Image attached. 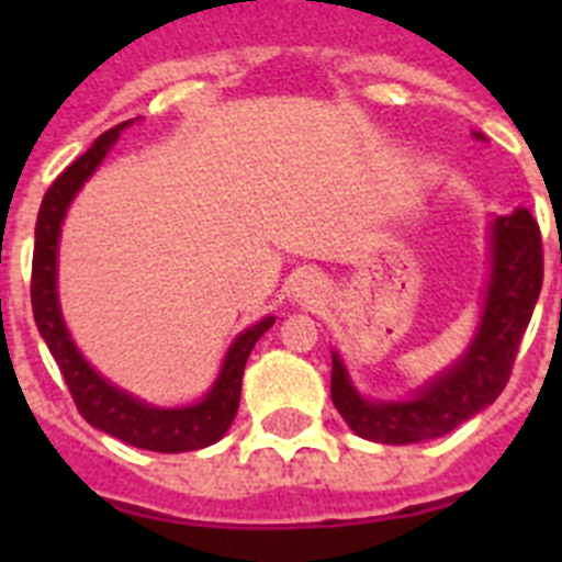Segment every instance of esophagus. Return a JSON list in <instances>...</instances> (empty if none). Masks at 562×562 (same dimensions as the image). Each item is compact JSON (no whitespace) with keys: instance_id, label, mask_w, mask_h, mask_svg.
<instances>
[{"instance_id":"obj_1","label":"esophagus","mask_w":562,"mask_h":562,"mask_svg":"<svg viewBox=\"0 0 562 562\" xmlns=\"http://www.w3.org/2000/svg\"><path fill=\"white\" fill-rule=\"evenodd\" d=\"M292 292H295L297 301H304V304H312V301H317L321 297V292H324V281L315 276V272H304V276H297L295 286H292Z\"/></svg>"}]
</instances>
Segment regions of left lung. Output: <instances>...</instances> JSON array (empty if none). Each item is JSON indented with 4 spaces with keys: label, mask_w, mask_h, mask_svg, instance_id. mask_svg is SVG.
<instances>
[{
    "label": "left lung",
    "mask_w": 562,
    "mask_h": 562,
    "mask_svg": "<svg viewBox=\"0 0 562 562\" xmlns=\"http://www.w3.org/2000/svg\"><path fill=\"white\" fill-rule=\"evenodd\" d=\"M475 140H486L473 132ZM543 286L540 227L526 207L490 222V278L481 321L464 355L408 400H369L331 351V402L351 430L380 445H414L445 436L493 405L504 391L520 337Z\"/></svg>",
    "instance_id": "obj_1"
}]
</instances>
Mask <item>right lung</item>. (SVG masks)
<instances>
[{
	"instance_id": "obj_1",
	"label": "right lung",
	"mask_w": 562,
	"mask_h": 562,
	"mask_svg": "<svg viewBox=\"0 0 562 562\" xmlns=\"http://www.w3.org/2000/svg\"><path fill=\"white\" fill-rule=\"evenodd\" d=\"M132 123L134 121H126L103 132L44 193L36 220L30 301H33V317H36V326L42 331L44 342H47L49 355L56 357L69 394H72L78 411L92 428L126 441L132 448L157 450V453H186V450L207 448V445L220 441L227 434L231 422L236 419L247 357H250L258 337L276 324V317H261L258 324L238 331L225 360H222V369L211 391L200 402L180 405V408L148 405V402L137 400L128 391L112 385L106 376L98 374L83 360V355L69 337L61 304H58V238H61L64 216H67V207L72 205V200H76V193L95 173L103 157L112 151L123 128L132 126Z\"/></svg>"
}]
</instances>
